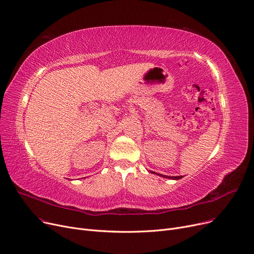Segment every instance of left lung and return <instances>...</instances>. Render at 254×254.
Wrapping results in <instances>:
<instances>
[{
  "label": "left lung",
  "instance_id": "obj_1",
  "mask_svg": "<svg viewBox=\"0 0 254 254\" xmlns=\"http://www.w3.org/2000/svg\"><path fill=\"white\" fill-rule=\"evenodd\" d=\"M151 173H153V174H156V175H158V176H160V177H162V178H168V179H173V180H179V179H182V178H183L182 176H178V177H170V176H165V175H160V174H157V173H155V172H151Z\"/></svg>",
  "mask_w": 254,
  "mask_h": 254
}]
</instances>
